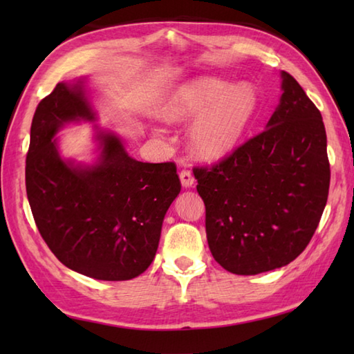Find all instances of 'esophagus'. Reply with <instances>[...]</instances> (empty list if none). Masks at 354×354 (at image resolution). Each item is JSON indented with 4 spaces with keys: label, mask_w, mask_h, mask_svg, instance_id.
<instances>
[{
    "label": "esophagus",
    "mask_w": 354,
    "mask_h": 354,
    "mask_svg": "<svg viewBox=\"0 0 354 354\" xmlns=\"http://www.w3.org/2000/svg\"><path fill=\"white\" fill-rule=\"evenodd\" d=\"M179 178H181V184L183 187H185V189H190V187H193L194 184V176L192 175L190 170H181V173H179Z\"/></svg>",
    "instance_id": "obj_1"
}]
</instances>
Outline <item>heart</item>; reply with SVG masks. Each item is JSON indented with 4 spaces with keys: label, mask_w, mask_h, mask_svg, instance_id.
<instances>
[{
    "label": "heart",
    "mask_w": 354,
    "mask_h": 354,
    "mask_svg": "<svg viewBox=\"0 0 354 354\" xmlns=\"http://www.w3.org/2000/svg\"><path fill=\"white\" fill-rule=\"evenodd\" d=\"M255 109L254 89L230 86L219 77H201L181 86L171 97L165 115L171 122L194 123L189 132L193 153L207 161L225 156L242 138Z\"/></svg>",
    "instance_id": "obj_1"
}]
</instances>
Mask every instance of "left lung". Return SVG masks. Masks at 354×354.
Returning <instances> with one entry per match:
<instances>
[{
    "label": "left lung",
    "mask_w": 354,
    "mask_h": 354,
    "mask_svg": "<svg viewBox=\"0 0 354 354\" xmlns=\"http://www.w3.org/2000/svg\"><path fill=\"white\" fill-rule=\"evenodd\" d=\"M266 129L222 161L194 167L214 260L237 275L289 265L318 228L330 185L319 109L289 73Z\"/></svg>",
    "instance_id": "1"
}]
</instances>
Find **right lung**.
Returning <instances> with one entry per match:
<instances>
[{
  "instance_id": "obj_1",
  "label": "right lung",
  "mask_w": 354,
  "mask_h": 354,
  "mask_svg": "<svg viewBox=\"0 0 354 354\" xmlns=\"http://www.w3.org/2000/svg\"><path fill=\"white\" fill-rule=\"evenodd\" d=\"M79 120H95L82 82L57 84L37 104L26 158L33 219L66 268L95 280H131L155 259L164 216L181 192L176 165L133 160L114 133L102 131L97 164L65 161L53 138Z\"/></svg>"
}]
</instances>
